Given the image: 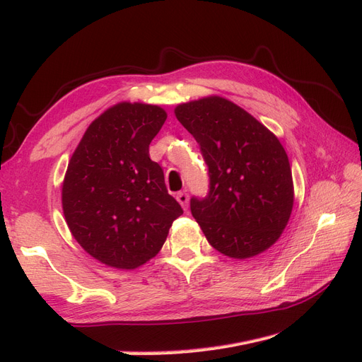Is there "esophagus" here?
I'll return each mask as SVG.
<instances>
[{
	"instance_id": "esophagus-1",
	"label": "esophagus",
	"mask_w": 362,
	"mask_h": 362,
	"mask_svg": "<svg viewBox=\"0 0 362 362\" xmlns=\"http://www.w3.org/2000/svg\"><path fill=\"white\" fill-rule=\"evenodd\" d=\"M177 199H178V202L181 204V206L184 208V210L187 211L189 210V193L187 192H180L177 194Z\"/></svg>"
}]
</instances>
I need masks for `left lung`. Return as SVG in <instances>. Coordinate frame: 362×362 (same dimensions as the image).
I'll use <instances>...</instances> for the list:
<instances>
[{"instance_id": "obj_1", "label": "left lung", "mask_w": 362, "mask_h": 362, "mask_svg": "<svg viewBox=\"0 0 362 362\" xmlns=\"http://www.w3.org/2000/svg\"><path fill=\"white\" fill-rule=\"evenodd\" d=\"M208 166V193L190 210L208 243L231 258H249L279 238L293 208V178L278 137L221 96L175 108Z\"/></svg>"}]
</instances>
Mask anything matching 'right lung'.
<instances>
[{"mask_svg": "<svg viewBox=\"0 0 362 362\" xmlns=\"http://www.w3.org/2000/svg\"><path fill=\"white\" fill-rule=\"evenodd\" d=\"M166 112L158 105L120 103L86 129L68 164L63 213L87 254L116 269H136L156 257L182 214L164 173L149 158V144Z\"/></svg>", "mask_w": 362, "mask_h": 362, "instance_id": "1", "label": "right lung"}]
</instances>
